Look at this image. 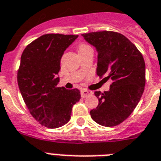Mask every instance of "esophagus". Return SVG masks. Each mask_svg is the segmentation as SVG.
<instances>
[{
	"instance_id": "1",
	"label": "esophagus",
	"mask_w": 161,
	"mask_h": 161,
	"mask_svg": "<svg viewBox=\"0 0 161 161\" xmlns=\"http://www.w3.org/2000/svg\"><path fill=\"white\" fill-rule=\"evenodd\" d=\"M91 94H92V92H90V91H89V90H80V95H81L82 98H86V97H87L88 95H91Z\"/></svg>"
}]
</instances>
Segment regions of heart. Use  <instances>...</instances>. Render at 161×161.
<instances>
[{
  "label": "heart",
  "instance_id": "obj_1",
  "mask_svg": "<svg viewBox=\"0 0 161 161\" xmlns=\"http://www.w3.org/2000/svg\"><path fill=\"white\" fill-rule=\"evenodd\" d=\"M87 47V45L82 44V45H80V48H83V47Z\"/></svg>",
  "mask_w": 161,
  "mask_h": 161
}]
</instances>
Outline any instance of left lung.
<instances>
[{"mask_svg": "<svg viewBox=\"0 0 161 161\" xmlns=\"http://www.w3.org/2000/svg\"><path fill=\"white\" fill-rule=\"evenodd\" d=\"M81 35L98 52L97 75L113 80L108 91L95 92L99 104L90 111V116L101 126L119 125L133 112L143 94L144 58L128 38L117 32H92Z\"/></svg>", "mask_w": 161, "mask_h": 161, "instance_id": "obj_1", "label": "left lung"}]
</instances>
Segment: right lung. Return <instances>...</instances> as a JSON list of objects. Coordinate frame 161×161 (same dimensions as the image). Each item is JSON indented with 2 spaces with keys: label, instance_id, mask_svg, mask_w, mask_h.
Instances as JSON below:
<instances>
[{
  "label": "right lung",
  "instance_id": "obj_1",
  "mask_svg": "<svg viewBox=\"0 0 161 161\" xmlns=\"http://www.w3.org/2000/svg\"><path fill=\"white\" fill-rule=\"evenodd\" d=\"M78 35L47 34L30 43L21 55L17 74L21 95L30 113L41 125L58 128L71 119L80 99L78 89L58 87L62 55Z\"/></svg>",
  "mask_w": 161,
  "mask_h": 161
}]
</instances>
